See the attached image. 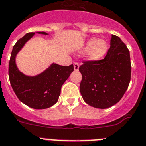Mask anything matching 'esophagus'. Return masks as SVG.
Masks as SVG:
<instances>
[{
  "label": "esophagus",
  "instance_id": "34e87169",
  "mask_svg": "<svg viewBox=\"0 0 146 146\" xmlns=\"http://www.w3.org/2000/svg\"><path fill=\"white\" fill-rule=\"evenodd\" d=\"M73 68H74V70H76V71L78 70V68H79V64H78V63H74L73 64Z\"/></svg>",
  "mask_w": 146,
  "mask_h": 146
}]
</instances>
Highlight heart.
Returning a JSON list of instances; mask_svg holds the SVG:
<instances>
[{
  "label": "heart",
  "mask_w": 146,
  "mask_h": 146,
  "mask_svg": "<svg viewBox=\"0 0 146 146\" xmlns=\"http://www.w3.org/2000/svg\"><path fill=\"white\" fill-rule=\"evenodd\" d=\"M109 49L108 43L104 40L91 38L82 48L83 53H87V57L92 62H98L104 57Z\"/></svg>",
  "instance_id": "obj_1"
}]
</instances>
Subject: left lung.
I'll return each instance as SVG.
<instances>
[{"instance_id": "8db88e82", "label": "left lung", "mask_w": 146, "mask_h": 146, "mask_svg": "<svg viewBox=\"0 0 146 146\" xmlns=\"http://www.w3.org/2000/svg\"><path fill=\"white\" fill-rule=\"evenodd\" d=\"M79 67L82 75L80 92L90 106L106 109L123 96L131 79L130 54L116 35H111L110 48L102 60L84 62Z\"/></svg>"}]
</instances>
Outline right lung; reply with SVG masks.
Here are the masks:
<instances>
[{
	"label": "right lung",
	"mask_w": 146,
	"mask_h": 146,
	"mask_svg": "<svg viewBox=\"0 0 146 146\" xmlns=\"http://www.w3.org/2000/svg\"><path fill=\"white\" fill-rule=\"evenodd\" d=\"M36 33L48 35L45 31ZM35 35V32L27 33L14 45L9 64V76L14 92L21 102L33 109L43 110L57 102L61 87L73 71V65L52 63L45 70L32 76L20 72L15 62L16 56Z\"/></svg>",
	"instance_id": "add662e5"
}]
</instances>
